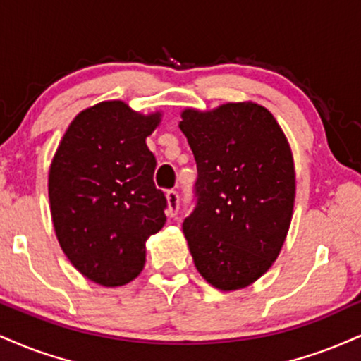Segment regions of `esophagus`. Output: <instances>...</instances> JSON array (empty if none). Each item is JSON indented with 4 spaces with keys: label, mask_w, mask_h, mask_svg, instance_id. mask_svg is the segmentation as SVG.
Returning <instances> with one entry per match:
<instances>
[{
    "label": "esophagus",
    "mask_w": 361,
    "mask_h": 361,
    "mask_svg": "<svg viewBox=\"0 0 361 361\" xmlns=\"http://www.w3.org/2000/svg\"><path fill=\"white\" fill-rule=\"evenodd\" d=\"M166 200H168L166 214L169 216H175L178 214V210H180V193H178L176 190H168Z\"/></svg>",
    "instance_id": "obj_1"
}]
</instances>
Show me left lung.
I'll return each mask as SVG.
<instances>
[{
  "mask_svg": "<svg viewBox=\"0 0 361 361\" xmlns=\"http://www.w3.org/2000/svg\"><path fill=\"white\" fill-rule=\"evenodd\" d=\"M195 161L183 233L198 272L222 290L247 288L279 255L294 207V163L274 116L254 102L181 114Z\"/></svg>",
  "mask_w": 361,
  "mask_h": 361,
  "instance_id": "left-lung-1",
  "label": "left lung"
}]
</instances>
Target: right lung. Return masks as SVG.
Wrapping results in <instances>:
<instances>
[{
    "mask_svg": "<svg viewBox=\"0 0 361 361\" xmlns=\"http://www.w3.org/2000/svg\"><path fill=\"white\" fill-rule=\"evenodd\" d=\"M159 114L141 116L121 101L80 112L54 156L49 175L51 220L72 266L114 288L146 262V238L166 222L168 200L156 188L146 137Z\"/></svg>",
    "mask_w": 361,
    "mask_h": 361,
    "instance_id": "1",
    "label": "right lung"
}]
</instances>
